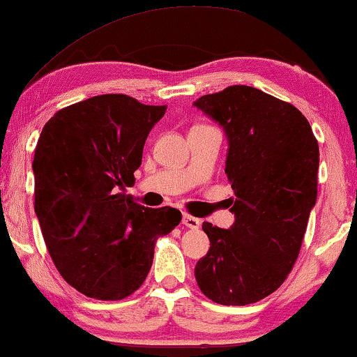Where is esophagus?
I'll list each match as a JSON object with an SVG mask.
<instances>
[{"label":"esophagus","mask_w":357,"mask_h":357,"mask_svg":"<svg viewBox=\"0 0 357 357\" xmlns=\"http://www.w3.org/2000/svg\"><path fill=\"white\" fill-rule=\"evenodd\" d=\"M182 224H183L185 227H190V229H198L199 226H202V221H199L198 218L190 216V214H183V218H182Z\"/></svg>","instance_id":"1"}]
</instances>
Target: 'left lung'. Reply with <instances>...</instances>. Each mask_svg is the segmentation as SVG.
Listing matches in <instances>:
<instances>
[{
	"label": "left lung",
	"instance_id": "left-lung-1",
	"mask_svg": "<svg viewBox=\"0 0 357 357\" xmlns=\"http://www.w3.org/2000/svg\"><path fill=\"white\" fill-rule=\"evenodd\" d=\"M195 107L226 131L236 197L231 229L203 222L211 247L195 278L216 304H253L284 282L299 257L317 202L319 143L294 105L255 87L229 86Z\"/></svg>",
	"mask_w": 357,
	"mask_h": 357
}]
</instances>
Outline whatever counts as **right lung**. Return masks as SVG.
Wrapping results in <instances>:
<instances>
[{
  "mask_svg": "<svg viewBox=\"0 0 357 357\" xmlns=\"http://www.w3.org/2000/svg\"><path fill=\"white\" fill-rule=\"evenodd\" d=\"M165 105L104 94L58 110L33 155L36 214L56 270L87 297L121 301L143 284L155 241L178 226V209L144 208L135 182L149 131Z\"/></svg>",
  "mask_w": 357,
  "mask_h": 357,
  "instance_id": "right-lung-1",
  "label": "right lung"
}]
</instances>
